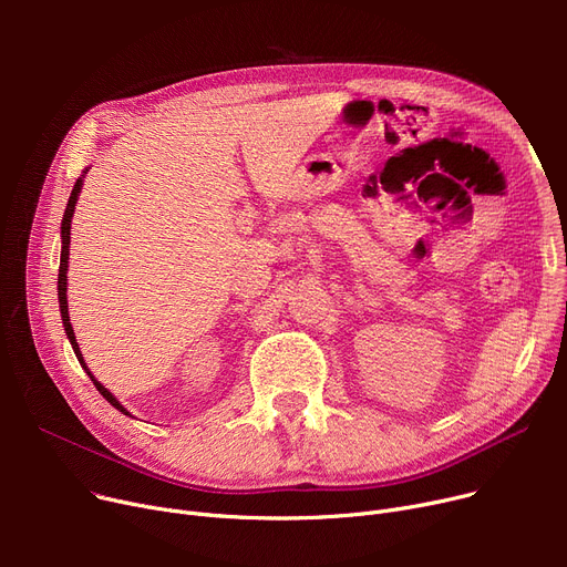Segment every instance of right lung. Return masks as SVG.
I'll list each match as a JSON object with an SVG mask.
<instances>
[{"label": "right lung", "instance_id": "add662e5", "mask_svg": "<svg viewBox=\"0 0 567 567\" xmlns=\"http://www.w3.org/2000/svg\"><path fill=\"white\" fill-rule=\"evenodd\" d=\"M89 172V167L78 176V182H75V186H73V190H71V197H69V204H66V212H64V220H62V259H59V278H56V296H59V312H62V323H64V331H66V338H69V342H71V347H73V351H75V355H78V361H80V365H82V370L89 374V379L94 381V385L99 389V393L116 409V411H122L124 415H131V411L118 402L105 385L89 372V368H86V363H84V355H82V351H80V344H78V340H75V333H73V326H71V317H69V296H66V289H69V280H66V274H69V248H71V220H73V214H75V204H78V197H80V193H82V186H84V174ZM133 419V415H131Z\"/></svg>", "mask_w": 567, "mask_h": 567}]
</instances>
